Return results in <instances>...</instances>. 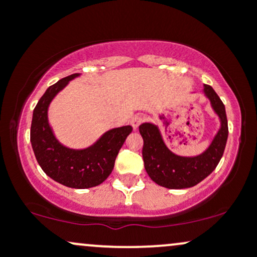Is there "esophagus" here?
Listing matches in <instances>:
<instances>
[{
	"label": "esophagus",
	"instance_id": "esophagus-1",
	"mask_svg": "<svg viewBox=\"0 0 257 257\" xmlns=\"http://www.w3.org/2000/svg\"><path fill=\"white\" fill-rule=\"evenodd\" d=\"M143 117H140V116H134L133 117V118L131 119V124H132V126H133V129H134V131H137V129L139 128V125L141 124V123H143Z\"/></svg>",
	"mask_w": 257,
	"mask_h": 257
}]
</instances>
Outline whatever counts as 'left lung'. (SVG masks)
Segmentation results:
<instances>
[{
	"instance_id": "left-lung-1",
	"label": "left lung",
	"mask_w": 257,
	"mask_h": 257,
	"mask_svg": "<svg viewBox=\"0 0 257 257\" xmlns=\"http://www.w3.org/2000/svg\"><path fill=\"white\" fill-rule=\"evenodd\" d=\"M203 93L219 117L220 129L208 149L200 155L194 157L175 155L167 147L157 125L143 123L139 126L144 139L143 158L145 169L152 181L159 186L172 190L196 186L214 172L222 157L228 137L225 105L210 85L204 84Z\"/></svg>"
}]
</instances>
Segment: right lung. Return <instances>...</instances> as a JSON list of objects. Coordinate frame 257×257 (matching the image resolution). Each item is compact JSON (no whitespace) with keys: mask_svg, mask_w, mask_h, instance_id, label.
Here are the masks:
<instances>
[{"mask_svg":"<svg viewBox=\"0 0 257 257\" xmlns=\"http://www.w3.org/2000/svg\"><path fill=\"white\" fill-rule=\"evenodd\" d=\"M79 73L67 76L51 85L38 100L32 114L30 141L35 157L49 178L71 188H90L108 178L117 155L131 134V125L107 131L93 145L76 150L64 146L55 138L48 122V107L52 100Z\"/></svg>","mask_w":257,"mask_h":257,"instance_id":"add662e5","label":"right lung"}]
</instances>
